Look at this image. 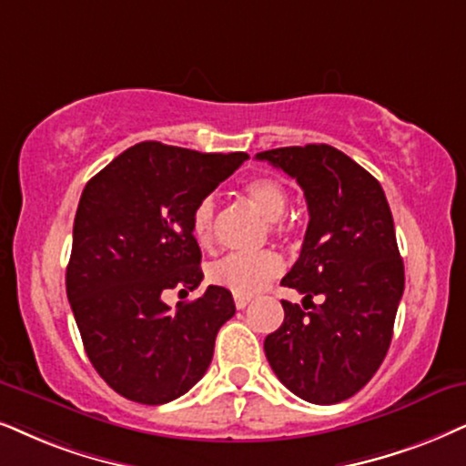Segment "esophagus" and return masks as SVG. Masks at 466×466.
<instances>
[{"label":"esophagus","instance_id":"esophagus-1","mask_svg":"<svg viewBox=\"0 0 466 466\" xmlns=\"http://www.w3.org/2000/svg\"><path fill=\"white\" fill-rule=\"evenodd\" d=\"M251 297H240V294H234V305H237L238 309H245L247 305H249Z\"/></svg>","mask_w":466,"mask_h":466}]
</instances>
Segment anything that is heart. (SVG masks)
I'll return each mask as SVG.
<instances>
[{
    "label": "heart",
    "mask_w": 466,
    "mask_h": 466,
    "mask_svg": "<svg viewBox=\"0 0 466 466\" xmlns=\"http://www.w3.org/2000/svg\"><path fill=\"white\" fill-rule=\"evenodd\" d=\"M245 196L256 206L260 213L270 219V229L279 232L281 217H284L288 204H290V193L281 180L273 176H258L245 185ZM215 223H217V199L215 196H204L198 199L191 213V229L193 237L199 245H210L215 240ZM281 273V260L273 251L260 253H229L221 260L213 262L206 270L210 284L226 288L232 294L249 297V294L260 292L268 281H273Z\"/></svg>",
    "instance_id": "obj_1"
}]
</instances>
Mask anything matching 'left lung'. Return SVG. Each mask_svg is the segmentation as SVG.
Listing matches in <instances>:
<instances>
[{"label":"left lung","mask_w":466,"mask_h":466,"mask_svg":"<svg viewBox=\"0 0 466 466\" xmlns=\"http://www.w3.org/2000/svg\"><path fill=\"white\" fill-rule=\"evenodd\" d=\"M297 178L309 223L301 256L281 284L311 309L281 301L284 322L264 339L267 359L294 396L338 404L368 385L390 350L404 292L393 217L372 174L327 144L258 152Z\"/></svg>","instance_id":"obj_1"}]
</instances>
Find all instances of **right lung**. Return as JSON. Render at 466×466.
Listing matches in <instances>:
<instances>
[{
    "label": "right lung",
    "mask_w": 466,
    "mask_h": 466,
    "mask_svg": "<svg viewBox=\"0 0 466 466\" xmlns=\"http://www.w3.org/2000/svg\"><path fill=\"white\" fill-rule=\"evenodd\" d=\"M245 158L141 141L81 193L66 294L94 370L127 400L172 402L213 361L217 331L237 311L232 294L208 286L174 311L163 294L199 286L193 206Z\"/></svg>",
    "instance_id": "right-lung-1"
}]
</instances>
